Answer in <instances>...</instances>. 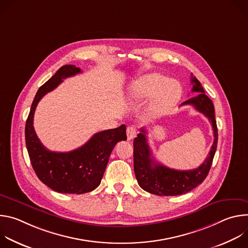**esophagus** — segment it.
Instances as JSON below:
<instances>
[{"instance_id": "34e87169", "label": "esophagus", "mask_w": 248, "mask_h": 248, "mask_svg": "<svg viewBox=\"0 0 248 248\" xmlns=\"http://www.w3.org/2000/svg\"><path fill=\"white\" fill-rule=\"evenodd\" d=\"M126 135H127V139L131 140L136 136V129L133 126H127L126 128Z\"/></svg>"}]
</instances>
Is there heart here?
Segmentation results:
<instances>
[{
    "label": "heart",
    "instance_id": "b5f03b06",
    "mask_svg": "<svg viewBox=\"0 0 248 248\" xmlns=\"http://www.w3.org/2000/svg\"><path fill=\"white\" fill-rule=\"evenodd\" d=\"M132 92L138 99H148L154 94V99L147 115L157 119L168 112L179 102L182 96V87L174 80H169L160 74H150L139 78L132 86Z\"/></svg>",
    "mask_w": 248,
    "mask_h": 248
}]
</instances>
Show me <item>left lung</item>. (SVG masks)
Returning a JSON list of instances; mask_svg holds the SVG:
<instances>
[{
    "mask_svg": "<svg viewBox=\"0 0 248 248\" xmlns=\"http://www.w3.org/2000/svg\"><path fill=\"white\" fill-rule=\"evenodd\" d=\"M192 92H199L196 97L184 102L183 105H192L198 112L208 118L214 131V142L208 157L197 169L179 170L170 169L157 163L147 143L146 130L140 129V133L133 140V166L136 180L140 187L156 195L174 196L186 193L203 183L210 170L218 143V128L215 120L214 105L205 95L199 80L191 74Z\"/></svg>",
    "mask_w": 248,
    "mask_h": 248,
    "instance_id": "obj_1",
    "label": "left lung"
}]
</instances>
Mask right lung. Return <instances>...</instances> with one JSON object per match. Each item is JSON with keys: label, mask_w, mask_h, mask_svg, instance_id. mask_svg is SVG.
<instances>
[{"label": "right lung", "mask_w": 248, "mask_h": 248, "mask_svg": "<svg viewBox=\"0 0 248 248\" xmlns=\"http://www.w3.org/2000/svg\"><path fill=\"white\" fill-rule=\"evenodd\" d=\"M80 73L81 69L73 64L60 67L38 89L25 124V142L32 168L44 185L60 193L82 194L94 190L101 183L115 145L126 140V127L122 124L95 133L83 146L69 152H53L40 142L33 126L37 104L62 79Z\"/></svg>", "instance_id": "add662e5"}]
</instances>
